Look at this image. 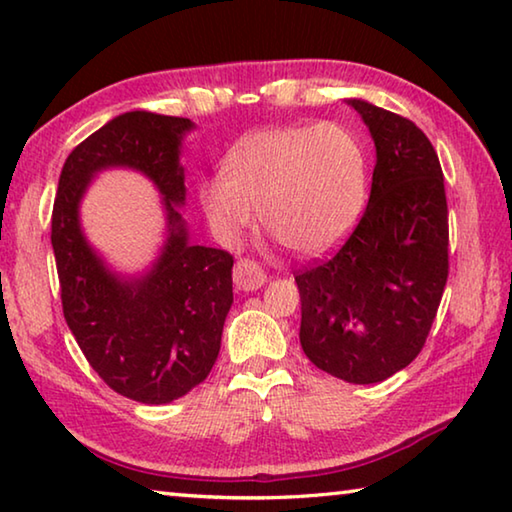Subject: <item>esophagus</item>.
<instances>
[{"mask_svg": "<svg viewBox=\"0 0 512 512\" xmlns=\"http://www.w3.org/2000/svg\"><path fill=\"white\" fill-rule=\"evenodd\" d=\"M232 280H235L237 289L241 291H255L266 282V275L262 268L250 259H239L235 264V273H232Z\"/></svg>", "mask_w": 512, "mask_h": 512, "instance_id": "1", "label": "esophagus"}]
</instances>
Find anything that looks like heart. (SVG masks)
I'll list each match as a JSON object with an SVG mask.
<instances>
[{"mask_svg":"<svg viewBox=\"0 0 512 512\" xmlns=\"http://www.w3.org/2000/svg\"><path fill=\"white\" fill-rule=\"evenodd\" d=\"M225 171L201 185L207 223L235 244L255 223L300 255H320L350 235L366 203L361 137L339 121L264 128L235 144Z\"/></svg>","mask_w":512,"mask_h":512,"instance_id":"heart-1","label":"heart"}]
</instances>
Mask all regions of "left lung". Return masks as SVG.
I'll list each match as a JSON object with an SVG mask.
<instances>
[{
	"label": "left lung",
	"instance_id": "left-lung-1",
	"mask_svg": "<svg viewBox=\"0 0 512 512\" xmlns=\"http://www.w3.org/2000/svg\"><path fill=\"white\" fill-rule=\"evenodd\" d=\"M375 140L370 198L348 241L296 273L300 345L316 368L377 384L427 341L449 273L445 180L436 149L411 119L348 99Z\"/></svg>",
	"mask_w": 512,
	"mask_h": 512
}]
</instances>
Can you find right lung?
Returning <instances> with one entry per match:
<instances>
[{
  "label": "right lung",
  "instance_id": "1",
  "mask_svg": "<svg viewBox=\"0 0 512 512\" xmlns=\"http://www.w3.org/2000/svg\"><path fill=\"white\" fill-rule=\"evenodd\" d=\"M185 117L135 110L108 121L69 153L51 212L60 300L76 343L112 391L167 404L210 375L232 305V255L189 244L180 144ZM142 170L161 189L170 235L142 278L112 274L82 237L78 205L94 172Z\"/></svg>",
  "mask_w": 512,
  "mask_h": 512
}]
</instances>
